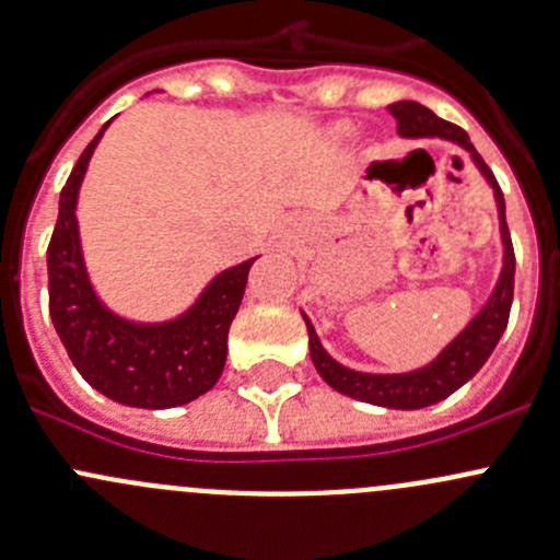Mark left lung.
<instances>
[{
    "instance_id": "1",
    "label": "left lung",
    "mask_w": 560,
    "mask_h": 560,
    "mask_svg": "<svg viewBox=\"0 0 560 560\" xmlns=\"http://www.w3.org/2000/svg\"><path fill=\"white\" fill-rule=\"evenodd\" d=\"M389 113L398 121V135L406 140H447L455 143L457 149L466 151L471 156L474 167L479 175L488 180L493 189L495 211H499V235H501V270L495 279L493 292L488 295L485 306L468 319V325L431 360V363L420 365L415 371H400V374H369V371H354L349 365L338 363L325 347H322L319 336H316L312 319L306 312H301L303 322L308 330V352H312V363L316 374L327 382L332 389L341 395L358 398L363 404L385 406V409H425V406L439 404L447 395H453L457 387L466 385L493 354L495 343L504 336L506 322H510L512 308V292H515V252H512L510 228H506V211H504V195H501L499 184H495L493 173L488 171L482 156L471 145L468 135L455 124L439 118L431 107L415 103V100H400V103L389 105Z\"/></svg>"
}]
</instances>
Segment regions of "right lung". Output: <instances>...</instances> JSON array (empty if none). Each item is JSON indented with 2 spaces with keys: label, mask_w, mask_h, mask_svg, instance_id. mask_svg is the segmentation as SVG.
Listing matches in <instances>:
<instances>
[{
  "label": "right lung",
  "mask_w": 560,
  "mask_h": 560,
  "mask_svg": "<svg viewBox=\"0 0 560 560\" xmlns=\"http://www.w3.org/2000/svg\"><path fill=\"white\" fill-rule=\"evenodd\" d=\"M107 124L61 189L48 246L50 319L78 374L97 393L138 409H173L206 395L222 376L230 325L257 257L213 276L197 301L173 319L135 322L110 312L89 279L75 217L81 184Z\"/></svg>",
  "instance_id": "1"
}]
</instances>
